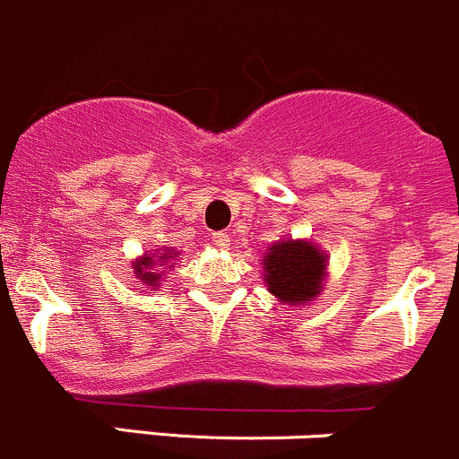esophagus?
Masks as SVG:
<instances>
[{"label":"esophagus","instance_id":"obj_1","mask_svg":"<svg viewBox=\"0 0 459 459\" xmlns=\"http://www.w3.org/2000/svg\"><path fill=\"white\" fill-rule=\"evenodd\" d=\"M212 243H214L216 247L225 249L230 245V236L225 234V231H214V234H212Z\"/></svg>","mask_w":459,"mask_h":459}]
</instances>
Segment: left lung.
Instances as JSON below:
<instances>
[{
    "label": "left lung",
    "mask_w": 459,
    "mask_h": 459,
    "mask_svg": "<svg viewBox=\"0 0 459 459\" xmlns=\"http://www.w3.org/2000/svg\"><path fill=\"white\" fill-rule=\"evenodd\" d=\"M328 256L310 240H276L263 256V281L285 306H306L324 290Z\"/></svg>",
    "instance_id": "left-lung-1"
}]
</instances>
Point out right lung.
Instances as JSON below:
<instances>
[{
	"instance_id": "obj_1",
	"label": "right lung",
	"mask_w": 459,
	"mask_h": 459,
	"mask_svg": "<svg viewBox=\"0 0 459 459\" xmlns=\"http://www.w3.org/2000/svg\"><path fill=\"white\" fill-rule=\"evenodd\" d=\"M174 256H176V252L165 249V252H160V256L158 258L152 256V254H144L143 258H135L134 261L135 279H138L143 285H147V288L156 290L158 281H160L162 274H165L162 265H167V263H169ZM167 270H169V265H167Z\"/></svg>"
}]
</instances>
